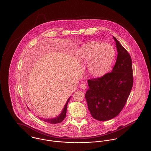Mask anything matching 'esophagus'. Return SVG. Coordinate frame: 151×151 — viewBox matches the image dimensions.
I'll return each mask as SVG.
<instances>
[{
	"label": "esophagus",
	"instance_id": "34e87169",
	"mask_svg": "<svg viewBox=\"0 0 151 151\" xmlns=\"http://www.w3.org/2000/svg\"><path fill=\"white\" fill-rule=\"evenodd\" d=\"M81 88L83 89H86V84H82L81 86Z\"/></svg>",
	"mask_w": 151,
	"mask_h": 151
}]
</instances>
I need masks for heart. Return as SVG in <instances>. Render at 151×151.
I'll return each mask as SVG.
<instances>
[{
  "mask_svg": "<svg viewBox=\"0 0 151 151\" xmlns=\"http://www.w3.org/2000/svg\"><path fill=\"white\" fill-rule=\"evenodd\" d=\"M77 55L81 62L88 63V71L91 76L101 77L110 69L115 58L116 51L109 43L91 41L81 46Z\"/></svg>",
  "mask_w": 151,
  "mask_h": 151,
  "instance_id": "heart-1",
  "label": "heart"
}]
</instances>
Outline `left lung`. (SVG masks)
Segmentation results:
<instances>
[{
    "instance_id": "1",
    "label": "left lung",
    "mask_w": 151,
    "mask_h": 151,
    "mask_svg": "<svg viewBox=\"0 0 151 151\" xmlns=\"http://www.w3.org/2000/svg\"><path fill=\"white\" fill-rule=\"evenodd\" d=\"M113 38L118 53L112 71L102 77L88 80L89 88L85 95L91 114L99 121L110 120L120 113L133 84L129 53L114 37Z\"/></svg>"
}]
</instances>
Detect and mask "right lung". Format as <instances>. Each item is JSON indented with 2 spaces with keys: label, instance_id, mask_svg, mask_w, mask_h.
Segmentation results:
<instances>
[{
  "label": "right lung",
  "instance_id": "1",
  "mask_svg": "<svg viewBox=\"0 0 151 151\" xmlns=\"http://www.w3.org/2000/svg\"><path fill=\"white\" fill-rule=\"evenodd\" d=\"M71 96L69 97V98L67 99L65 104V106L63 109L62 111H61V113H60L59 115H58L57 117H54V118H50V119H43L41 117H39L41 120H44V122L49 123H51V124H57V123H61L62 122H63L64 120V119L65 117L66 116V111H67V104L70 99ZM28 109L31 111V110L28 108Z\"/></svg>",
  "mask_w": 151,
  "mask_h": 151
}]
</instances>
